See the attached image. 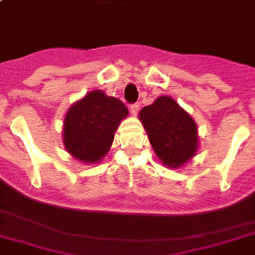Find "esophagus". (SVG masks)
I'll return each mask as SVG.
<instances>
[{
	"mask_svg": "<svg viewBox=\"0 0 255 255\" xmlns=\"http://www.w3.org/2000/svg\"><path fill=\"white\" fill-rule=\"evenodd\" d=\"M129 112H131V115H132V116H136L139 112V104H133V105H131Z\"/></svg>",
	"mask_w": 255,
	"mask_h": 255,
	"instance_id": "34e87169",
	"label": "esophagus"
}]
</instances>
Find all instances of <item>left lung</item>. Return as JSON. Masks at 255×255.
<instances>
[{
    "label": "left lung",
    "mask_w": 255,
    "mask_h": 255,
    "mask_svg": "<svg viewBox=\"0 0 255 255\" xmlns=\"http://www.w3.org/2000/svg\"><path fill=\"white\" fill-rule=\"evenodd\" d=\"M139 120L154 153L168 168H180L197 154V123L169 95H161L142 108Z\"/></svg>",
    "instance_id": "obj_1"
}]
</instances>
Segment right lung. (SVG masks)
Listing matches in <instances>:
<instances>
[{"instance_id": "1", "label": "right lung", "mask_w": 255, "mask_h": 255, "mask_svg": "<svg viewBox=\"0 0 255 255\" xmlns=\"http://www.w3.org/2000/svg\"><path fill=\"white\" fill-rule=\"evenodd\" d=\"M128 116L127 106L101 90L73 102L65 113L63 142L69 154L83 164L100 162L112 147L115 132Z\"/></svg>"}]
</instances>
